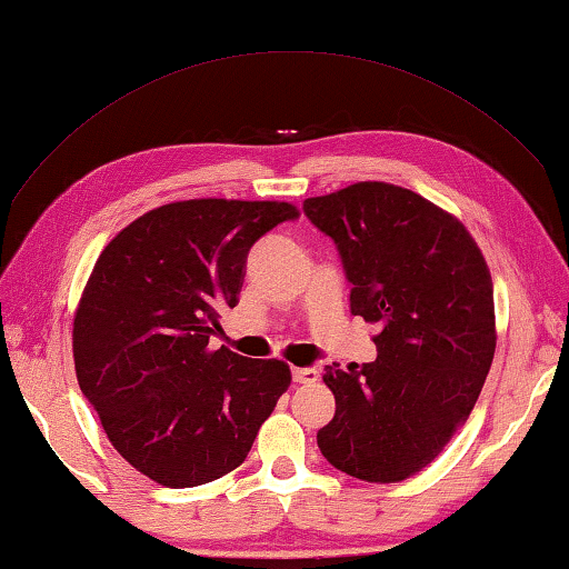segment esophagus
<instances>
[{"mask_svg":"<svg viewBox=\"0 0 569 569\" xmlns=\"http://www.w3.org/2000/svg\"><path fill=\"white\" fill-rule=\"evenodd\" d=\"M291 373H293L296 383H316V381H319V371H316L313 366H306V369H303V366H293Z\"/></svg>","mask_w":569,"mask_h":569,"instance_id":"obj_1","label":"esophagus"}]
</instances>
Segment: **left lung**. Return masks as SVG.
<instances>
[{"mask_svg": "<svg viewBox=\"0 0 569 569\" xmlns=\"http://www.w3.org/2000/svg\"><path fill=\"white\" fill-rule=\"evenodd\" d=\"M303 213L339 248L351 313L383 326L377 361L326 366L336 413L319 449L356 479L403 481L441 455L485 387L492 276L459 218L391 182L306 198Z\"/></svg>", "mask_w": 569, "mask_h": 569, "instance_id": "8db88e82", "label": "left lung"}]
</instances>
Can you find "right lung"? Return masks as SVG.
I'll return each mask as SVG.
<instances>
[{"instance_id": "add662e5", "label": "right lung", "mask_w": 569, "mask_h": 569, "mask_svg": "<svg viewBox=\"0 0 569 569\" xmlns=\"http://www.w3.org/2000/svg\"><path fill=\"white\" fill-rule=\"evenodd\" d=\"M298 208L198 198L160 206L114 236L74 311L80 389L110 445L162 487L240 467L291 387L278 359L208 349L218 308L238 303L250 246Z\"/></svg>"}]
</instances>
